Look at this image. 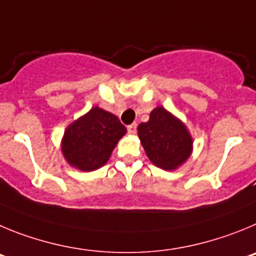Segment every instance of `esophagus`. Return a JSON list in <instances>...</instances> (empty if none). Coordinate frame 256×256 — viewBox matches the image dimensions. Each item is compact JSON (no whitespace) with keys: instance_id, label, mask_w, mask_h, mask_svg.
<instances>
[{"instance_id":"1","label":"esophagus","mask_w":256,"mask_h":256,"mask_svg":"<svg viewBox=\"0 0 256 256\" xmlns=\"http://www.w3.org/2000/svg\"><path fill=\"white\" fill-rule=\"evenodd\" d=\"M136 128H138V124H131V125L128 126V134H135L136 132Z\"/></svg>"}]
</instances>
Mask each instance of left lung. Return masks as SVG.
<instances>
[{
    "label": "left lung",
    "instance_id": "obj_1",
    "mask_svg": "<svg viewBox=\"0 0 256 256\" xmlns=\"http://www.w3.org/2000/svg\"><path fill=\"white\" fill-rule=\"evenodd\" d=\"M138 135L149 160L163 170H174L182 164L192 148L185 125L162 107L152 111L148 122L140 124Z\"/></svg>",
    "mask_w": 256,
    "mask_h": 256
}]
</instances>
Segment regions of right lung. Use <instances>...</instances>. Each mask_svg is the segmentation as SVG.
I'll return each mask as SVG.
<instances>
[{
    "label": "right lung",
    "instance_id": "1",
    "mask_svg": "<svg viewBox=\"0 0 256 256\" xmlns=\"http://www.w3.org/2000/svg\"><path fill=\"white\" fill-rule=\"evenodd\" d=\"M125 134L126 128L114 114L94 107L68 126L62 142V153L74 167L94 171L107 162Z\"/></svg>",
    "mask_w": 256,
    "mask_h": 256
}]
</instances>
